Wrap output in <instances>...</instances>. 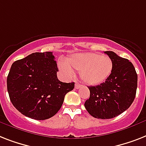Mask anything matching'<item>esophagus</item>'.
<instances>
[{"mask_svg": "<svg viewBox=\"0 0 146 146\" xmlns=\"http://www.w3.org/2000/svg\"><path fill=\"white\" fill-rule=\"evenodd\" d=\"M81 86H82V85H80V84L79 83H76L75 84V88L76 89H79V88H81Z\"/></svg>", "mask_w": 146, "mask_h": 146, "instance_id": "1", "label": "esophagus"}]
</instances>
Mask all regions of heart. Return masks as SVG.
Masks as SVG:
<instances>
[{"mask_svg": "<svg viewBox=\"0 0 146 146\" xmlns=\"http://www.w3.org/2000/svg\"><path fill=\"white\" fill-rule=\"evenodd\" d=\"M59 69L68 77L74 76V70L79 71L82 81L89 85L104 82L110 76L113 68L112 58L106 54L94 52L78 53L60 61Z\"/></svg>", "mask_w": 146, "mask_h": 146, "instance_id": "obj_1", "label": "heart"}]
</instances>
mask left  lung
Listing matches in <instances>:
<instances>
[{
  "instance_id": "obj_1",
  "label": "left lung",
  "mask_w": 146,
  "mask_h": 146,
  "mask_svg": "<svg viewBox=\"0 0 146 146\" xmlns=\"http://www.w3.org/2000/svg\"><path fill=\"white\" fill-rule=\"evenodd\" d=\"M105 53L113 62L112 73L100 85L88 87L90 98L85 103L88 113L101 119L115 118L127 110L137 88V74L132 63L112 51Z\"/></svg>"
}]
</instances>
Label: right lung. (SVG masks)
<instances>
[{"instance_id":"right-lung-1","label":"right lung","mask_w":146,"mask_h":146,"mask_svg":"<svg viewBox=\"0 0 146 146\" xmlns=\"http://www.w3.org/2000/svg\"><path fill=\"white\" fill-rule=\"evenodd\" d=\"M54 56L51 52H35L12 64L7 83L9 99L16 110L35 120H45L58 112L66 94L74 82L57 77Z\"/></svg>"}]
</instances>
